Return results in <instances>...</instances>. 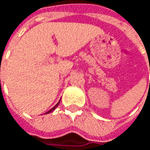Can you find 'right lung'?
<instances>
[{
  "instance_id": "1",
  "label": "right lung",
  "mask_w": 150,
  "mask_h": 150,
  "mask_svg": "<svg viewBox=\"0 0 150 150\" xmlns=\"http://www.w3.org/2000/svg\"><path fill=\"white\" fill-rule=\"evenodd\" d=\"M59 103H60V101H59V102L57 103V105H55L54 107H52V108H51V109H50V111H48V112H46V113H50V112H51L52 111H54V110H55V109H56V108L57 107V105H59Z\"/></svg>"
}]
</instances>
